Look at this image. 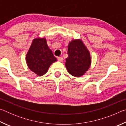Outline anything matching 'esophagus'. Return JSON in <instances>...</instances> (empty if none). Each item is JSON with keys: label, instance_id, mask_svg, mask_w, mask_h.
<instances>
[{"label": "esophagus", "instance_id": "1", "mask_svg": "<svg viewBox=\"0 0 126 126\" xmlns=\"http://www.w3.org/2000/svg\"><path fill=\"white\" fill-rule=\"evenodd\" d=\"M58 60L59 62H62L63 61V58H62V57H58Z\"/></svg>", "mask_w": 126, "mask_h": 126}]
</instances>
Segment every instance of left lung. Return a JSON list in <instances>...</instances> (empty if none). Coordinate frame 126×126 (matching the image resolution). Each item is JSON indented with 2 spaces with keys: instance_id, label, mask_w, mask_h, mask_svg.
Returning <instances> with one entry per match:
<instances>
[{
  "instance_id": "1",
  "label": "left lung",
  "mask_w": 126,
  "mask_h": 126,
  "mask_svg": "<svg viewBox=\"0 0 126 126\" xmlns=\"http://www.w3.org/2000/svg\"><path fill=\"white\" fill-rule=\"evenodd\" d=\"M68 57L65 65L72 76L80 77L88 71L91 64V54L80 39H73L68 46Z\"/></svg>"
}]
</instances>
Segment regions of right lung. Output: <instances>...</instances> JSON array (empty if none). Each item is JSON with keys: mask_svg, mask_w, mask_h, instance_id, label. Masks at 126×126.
Wrapping results in <instances>:
<instances>
[{"mask_svg": "<svg viewBox=\"0 0 126 126\" xmlns=\"http://www.w3.org/2000/svg\"><path fill=\"white\" fill-rule=\"evenodd\" d=\"M57 60L48 46L46 38L33 39L26 55L27 64L31 71L38 76H43Z\"/></svg>", "mask_w": 126, "mask_h": 126, "instance_id": "add662e5", "label": "right lung"}]
</instances>
